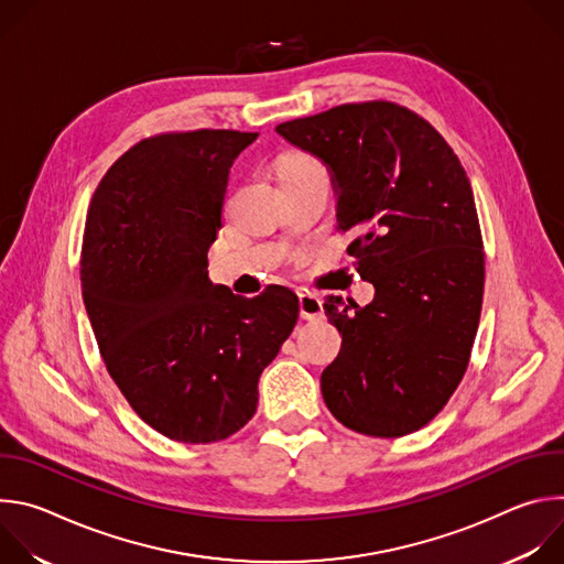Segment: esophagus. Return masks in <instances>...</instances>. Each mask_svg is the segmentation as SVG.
I'll return each mask as SVG.
<instances>
[{
	"instance_id": "esophagus-1",
	"label": "esophagus",
	"mask_w": 564,
	"mask_h": 564,
	"mask_svg": "<svg viewBox=\"0 0 564 564\" xmlns=\"http://www.w3.org/2000/svg\"><path fill=\"white\" fill-rule=\"evenodd\" d=\"M299 312H301V318L305 321L324 318V301L312 292H299Z\"/></svg>"
}]
</instances>
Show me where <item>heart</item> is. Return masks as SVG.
<instances>
[{"label":"heart","instance_id":"b5f03b06","mask_svg":"<svg viewBox=\"0 0 564 564\" xmlns=\"http://www.w3.org/2000/svg\"><path fill=\"white\" fill-rule=\"evenodd\" d=\"M318 163L316 160H312L310 155H303V153H288L281 158L279 163V172L281 176L285 174H292V172H301V170H307V167H316Z\"/></svg>","mask_w":564,"mask_h":564}]
</instances>
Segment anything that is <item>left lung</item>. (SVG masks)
<instances>
[{"label":"left lung","mask_w":564,"mask_h":564,"mask_svg":"<svg viewBox=\"0 0 564 564\" xmlns=\"http://www.w3.org/2000/svg\"><path fill=\"white\" fill-rule=\"evenodd\" d=\"M276 131L333 170L337 229L375 299L328 296L341 333L321 375L330 413L370 437L426 426L459 386L485 294V246L468 176L442 133L388 100L350 102Z\"/></svg>","instance_id":"obj_1"}]
</instances>
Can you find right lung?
<instances>
[{"mask_svg":"<svg viewBox=\"0 0 564 564\" xmlns=\"http://www.w3.org/2000/svg\"><path fill=\"white\" fill-rule=\"evenodd\" d=\"M257 135H149L116 160L89 205L79 279L100 355L135 415L174 442L243 429L259 377L299 318L288 288L243 299L207 279L229 170Z\"/></svg>","mask_w":564,"mask_h":564,"instance_id":"add662e5","label":"right lung"}]
</instances>
